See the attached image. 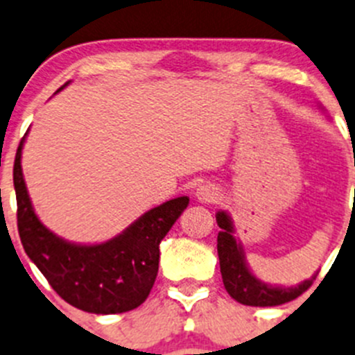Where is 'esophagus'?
<instances>
[{
    "mask_svg": "<svg viewBox=\"0 0 355 355\" xmlns=\"http://www.w3.org/2000/svg\"><path fill=\"white\" fill-rule=\"evenodd\" d=\"M196 199L202 204H213L218 200V187H214L213 184H200L198 189H196Z\"/></svg>",
    "mask_w": 355,
    "mask_h": 355,
    "instance_id": "obj_1",
    "label": "esophagus"
}]
</instances>
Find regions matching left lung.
Instances as JSON below:
<instances>
[{"instance_id": "8db88e82", "label": "left lung", "mask_w": 355, "mask_h": 355, "mask_svg": "<svg viewBox=\"0 0 355 355\" xmlns=\"http://www.w3.org/2000/svg\"><path fill=\"white\" fill-rule=\"evenodd\" d=\"M216 221L218 227L221 228V232L218 234V257H220L221 278H223V285L232 299L244 306H280V304L297 299L300 293H304L313 285L316 275L311 280L302 282L295 287H273V285L257 280L247 266L241 242H237V239L234 237V223H232L230 216L225 211H218Z\"/></svg>"}]
</instances>
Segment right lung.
I'll use <instances>...</instances> for the list:
<instances>
[{"instance_id":"add662e5","label":"right lung","mask_w":355,"mask_h":355,"mask_svg":"<svg viewBox=\"0 0 355 355\" xmlns=\"http://www.w3.org/2000/svg\"><path fill=\"white\" fill-rule=\"evenodd\" d=\"M24 141L15 155L13 185L19 235L32 263L63 300L85 313L116 314L141 306L155 285L161 241L189 206L187 196L153 207L108 242L71 244L48 230L34 213L20 164Z\"/></svg>"}]
</instances>
